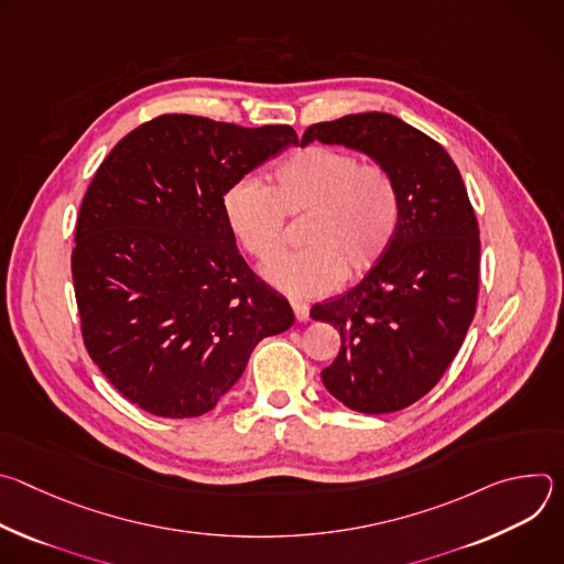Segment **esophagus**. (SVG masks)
<instances>
[{"label": "esophagus", "mask_w": 564, "mask_h": 564, "mask_svg": "<svg viewBox=\"0 0 564 564\" xmlns=\"http://www.w3.org/2000/svg\"><path fill=\"white\" fill-rule=\"evenodd\" d=\"M292 305V312L296 316V321H307L310 318V305L303 303V301H290Z\"/></svg>", "instance_id": "obj_1"}]
</instances>
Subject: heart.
Instances as JSON below:
<instances>
[{"mask_svg":"<svg viewBox=\"0 0 564 564\" xmlns=\"http://www.w3.org/2000/svg\"><path fill=\"white\" fill-rule=\"evenodd\" d=\"M229 231L254 261H274L285 246V218H303L305 246L265 270L292 296H316L344 279H361L390 250L401 220V192L379 163L352 151L307 144L288 153L270 187L238 181L223 196Z\"/></svg>","mask_w":564,"mask_h":564,"instance_id":"heart-1","label":"heart"}]
</instances>
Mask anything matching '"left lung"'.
Instances as JSON below:
<instances>
[{
	"mask_svg": "<svg viewBox=\"0 0 564 564\" xmlns=\"http://www.w3.org/2000/svg\"><path fill=\"white\" fill-rule=\"evenodd\" d=\"M370 155L397 181L401 220L386 257L346 294L310 310L341 335L321 370L333 397L357 413L406 409L446 372L477 305L479 227L446 149L390 113H355L305 129Z\"/></svg>",
	"mask_w": 564,
	"mask_h": 564,
	"instance_id": "1",
	"label": "left lung"
}]
</instances>
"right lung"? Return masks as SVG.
Returning a JSON list of instances; mask_svg holds the SVG:
<instances>
[{"mask_svg": "<svg viewBox=\"0 0 564 564\" xmlns=\"http://www.w3.org/2000/svg\"><path fill=\"white\" fill-rule=\"evenodd\" d=\"M288 124L246 129L165 113L98 167L75 225L73 288L89 357L131 404L198 417L294 312L236 250L225 192L296 144Z\"/></svg>", "mask_w": 564, "mask_h": 564, "instance_id": "add662e5", "label": "right lung"}]
</instances>
